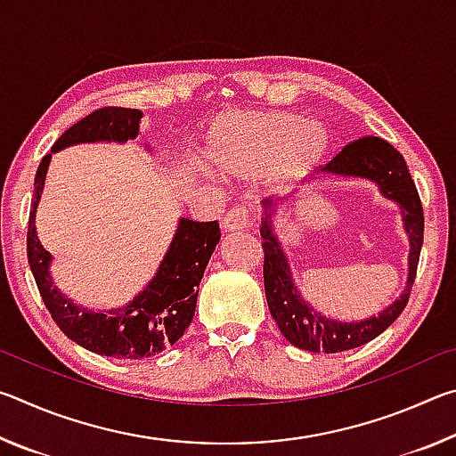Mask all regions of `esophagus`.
Here are the masks:
<instances>
[{
    "label": "esophagus",
    "instance_id": "1",
    "mask_svg": "<svg viewBox=\"0 0 456 456\" xmlns=\"http://www.w3.org/2000/svg\"><path fill=\"white\" fill-rule=\"evenodd\" d=\"M249 225H251V217H249V211L245 209H231L221 221V227L223 231H227V233H231V231H243Z\"/></svg>",
    "mask_w": 456,
    "mask_h": 456
}]
</instances>
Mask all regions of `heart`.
Returning <instances> with one entry per match:
<instances>
[{"instance_id": "obj_1", "label": "heart", "mask_w": 456, "mask_h": 456, "mask_svg": "<svg viewBox=\"0 0 456 456\" xmlns=\"http://www.w3.org/2000/svg\"><path fill=\"white\" fill-rule=\"evenodd\" d=\"M326 149L328 133L318 120L289 110H231L207 128L203 157L215 173L231 179L265 173L293 183L320 163Z\"/></svg>"}]
</instances>
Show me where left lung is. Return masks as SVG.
<instances>
[{"label": "left lung", "instance_id": "1", "mask_svg": "<svg viewBox=\"0 0 456 456\" xmlns=\"http://www.w3.org/2000/svg\"><path fill=\"white\" fill-rule=\"evenodd\" d=\"M322 175L336 176H356L378 184L382 197L395 200L403 209L404 231L411 241V253H408V280L406 288L386 310L372 318L360 322H339L331 320L315 312L305 302L297 285L293 281L288 257L281 249L280 239L273 231V215L277 205L265 199L264 217H261V239H264V283L269 312L283 338L291 346L307 352L336 354L346 352L358 346L368 344L370 339L380 336L382 331L395 322L408 304L411 289L419 267L420 247L424 237V215L422 203L416 191V184L408 173L406 160L395 146L386 142L384 138L364 136L350 144H346L326 167H320Z\"/></svg>", "mask_w": 456, "mask_h": 456}]
</instances>
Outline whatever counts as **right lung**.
I'll return each mask as SVG.
<instances>
[{"mask_svg": "<svg viewBox=\"0 0 456 456\" xmlns=\"http://www.w3.org/2000/svg\"><path fill=\"white\" fill-rule=\"evenodd\" d=\"M142 112L136 108L104 106L76 122L52 146L58 152L80 142H126L138 136ZM52 152L37 167L32 211L28 223V261L52 320L82 348L100 356L142 360L163 352L179 339L195 315L199 283L221 239L217 221L181 219L173 243L152 281L125 307L90 312L64 296L50 275L52 256L36 233L40 203Z\"/></svg>", "mask_w": 456, "mask_h": 456, "instance_id": "add662e5", "label": "right lung"}]
</instances>
